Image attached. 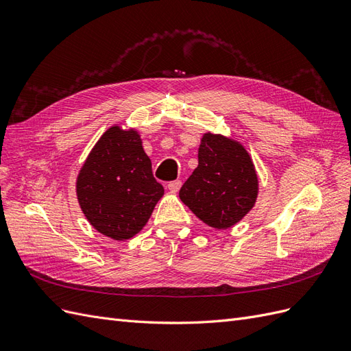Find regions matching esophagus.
<instances>
[{"mask_svg":"<svg viewBox=\"0 0 351 351\" xmlns=\"http://www.w3.org/2000/svg\"><path fill=\"white\" fill-rule=\"evenodd\" d=\"M180 187H182V182H180V180H174V182H169L168 183V190L171 193H177L178 190H180Z\"/></svg>","mask_w":351,"mask_h":351,"instance_id":"34e87169","label":"esophagus"}]
</instances>
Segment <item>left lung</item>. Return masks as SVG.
<instances>
[{"mask_svg": "<svg viewBox=\"0 0 351 351\" xmlns=\"http://www.w3.org/2000/svg\"><path fill=\"white\" fill-rule=\"evenodd\" d=\"M199 164L180 189V199L212 228L226 230L249 214L258 197L259 182L244 146L222 134L205 133Z\"/></svg>", "mask_w": 351, "mask_h": 351, "instance_id": "obj_1", "label": "left lung"}]
</instances>
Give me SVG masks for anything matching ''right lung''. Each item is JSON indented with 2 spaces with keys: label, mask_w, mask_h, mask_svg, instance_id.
Instances as JSON below:
<instances>
[{
  "label": "right lung",
  "mask_w": 351,
  "mask_h": 351,
  "mask_svg": "<svg viewBox=\"0 0 351 351\" xmlns=\"http://www.w3.org/2000/svg\"><path fill=\"white\" fill-rule=\"evenodd\" d=\"M76 193L90 226L114 240L136 236L151 218L164 187L134 129L112 125L80 168Z\"/></svg>",
  "instance_id": "add662e5"
}]
</instances>
